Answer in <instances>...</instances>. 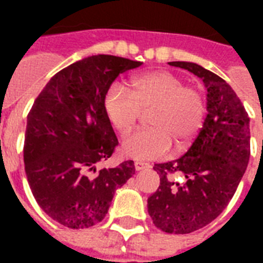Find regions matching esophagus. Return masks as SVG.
<instances>
[{
	"instance_id": "1",
	"label": "esophagus",
	"mask_w": 263,
	"mask_h": 263,
	"mask_svg": "<svg viewBox=\"0 0 263 263\" xmlns=\"http://www.w3.org/2000/svg\"><path fill=\"white\" fill-rule=\"evenodd\" d=\"M150 168V164L143 162V161H135V169L136 171H143V169Z\"/></svg>"
}]
</instances>
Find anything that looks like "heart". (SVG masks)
Returning a JSON list of instances; mask_svg holds the SVG:
<instances>
[{
  "instance_id": "heart-1",
  "label": "heart",
  "mask_w": 263,
  "mask_h": 263,
  "mask_svg": "<svg viewBox=\"0 0 263 263\" xmlns=\"http://www.w3.org/2000/svg\"><path fill=\"white\" fill-rule=\"evenodd\" d=\"M132 95L120 83L111 84L103 99L109 123L125 135L142 111H151L148 125L123 142V153L135 160L166 156L172 147H187L203 127L206 99L199 90L187 87L184 80L168 71L144 73L134 79Z\"/></svg>"
}]
</instances>
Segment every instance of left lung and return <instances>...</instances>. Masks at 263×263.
Here are the masks:
<instances>
[{
	"instance_id": "1",
	"label": "left lung",
	"mask_w": 263,
	"mask_h": 263,
	"mask_svg": "<svg viewBox=\"0 0 263 263\" xmlns=\"http://www.w3.org/2000/svg\"><path fill=\"white\" fill-rule=\"evenodd\" d=\"M200 78L208 88V116L188 152L156 164L160 187L147 199L157 228L184 235L216 220L232 199L250 160V117L224 79L195 63L172 61ZM183 177L176 182L174 176Z\"/></svg>"
}]
</instances>
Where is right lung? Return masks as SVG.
<instances>
[{"mask_svg":"<svg viewBox=\"0 0 263 263\" xmlns=\"http://www.w3.org/2000/svg\"><path fill=\"white\" fill-rule=\"evenodd\" d=\"M143 63L98 54L57 72L27 116L24 168L43 212L71 229L105 218L116 190L135 173L134 161L97 169L119 140L103 109L116 78Z\"/></svg>","mask_w":263,"mask_h":263,"instance_id":"1","label":"right lung"}]
</instances>
